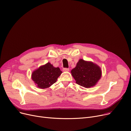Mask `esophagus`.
<instances>
[{"mask_svg": "<svg viewBox=\"0 0 131 131\" xmlns=\"http://www.w3.org/2000/svg\"><path fill=\"white\" fill-rule=\"evenodd\" d=\"M70 69L69 68H63V69H62V71H64V72H68L69 71Z\"/></svg>", "mask_w": 131, "mask_h": 131, "instance_id": "obj_1", "label": "esophagus"}]
</instances>
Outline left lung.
Segmentation results:
<instances>
[{
	"label": "left lung",
	"instance_id": "left-lung-1",
	"mask_svg": "<svg viewBox=\"0 0 131 131\" xmlns=\"http://www.w3.org/2000/svg\"><path fill=\"white\" fill-rule=\"evenodd\" d=\"M71 73L76 83L86 88L95 86L101 77V70L99 66L82 59L79 60Z\"/></svg>",
	"mask_w": 131,
	"mask_h": 131
}]
</instances>
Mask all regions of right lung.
<instances>
[{
    "mask_svg": "<svg viewBox=\"0 0 131 131\" xmlns=\"http://www.w3.org/2000/svg\"><path fill=\"white\" fill-rule=\"evenodd\" d=\"M61 73L59 67H54L48 62L33 72L31 78L38 88L45 89L54 83Z\"/></svg>",
    "mask_w": 131,
    "mask_h": 131,
    "instance_id": "obj_1",
    "label": "right lung"
}]
</instances>
